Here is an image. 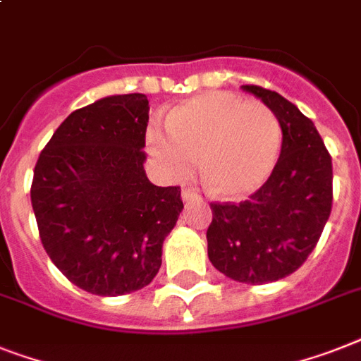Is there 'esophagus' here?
Instances as JSON below:
<instances>
[{"label": "esophagus", "instance_id": "34e87169", "mask_svg": "<svg viewBox=\"0 0 361 361\" xmlns=\"http://www.w3.org/2000/svg\"><path fill=\"white\" fill-rule=\"evenodd\" d=\"M181 198H183V202H198L202 200L200 195L196 192V190L192 189H183L181 190Z\"/></svg>", "mask_w": 361, "mask_h": 361}]
</instances>
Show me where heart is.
<instances>
[{
  "mask_svg": "<svg viewBox=\"0 0 361 361\" xmlns=\"http://www.w3.org/2000/svg\"><path fill=\"white\" fill-rule=\"evenodd\" d=\"M166 128H148V146L163 171L189 178L202 159L211 192L241 200L265 185L282 150L280 120L263 104L230 92L187 99L166 116Z\"/></svg>",
  "mask_w": 361,
  "mask_h": 361,
  "instance_id": "obj_1",
  "label": "heart"
}]
</instances>
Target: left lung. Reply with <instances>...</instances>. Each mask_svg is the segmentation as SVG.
I'll return each mask as SVG.
<instances>
[{
  "mask_svg": "<svg viewBox=\"0 0 361 361\" xmlns=\"http://www.w3.org/2000/svg\"><path fill=\"white\" fill-rule=\"evenodd\" d=\"M276 114L282 150L271 178L241 204H211L207 256L243 283L282 280L302 265L332 211V157L297 105L274 90L243 85Z\"/></svg>",
  "mask_w": 361,
  "mask_h": 361,
  "instance_id": "8db88e82",
  "label": "left lung"
}]
</instances>
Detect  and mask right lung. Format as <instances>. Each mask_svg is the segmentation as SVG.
Returning a JSON list of instances; mask_svg holds the SVG:
<instances>
[{
  "label": "right lung",
  "instance_id": "add662e5",
  "mask_svg": "<svg viewBox=\"0 0 361 361\" xmlns=\"http://www.w3.org/2000/svg\"><path fill=\"white\" fill-rule=\"evenodd\" d=\"M145 94L102 98L66 116L37 161L31 204L49 259L98 297L139 291L161 267L178 222L180 187L145 171Z\"/></svg>",
  "mask_w": 361,
  "mask_h": 361
}]
</instances>
